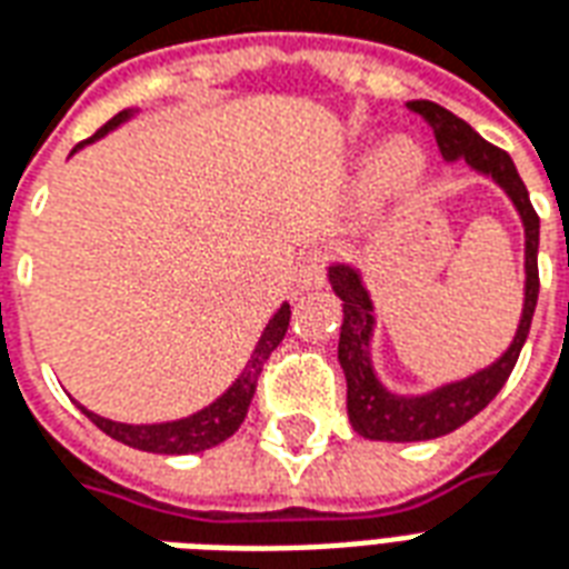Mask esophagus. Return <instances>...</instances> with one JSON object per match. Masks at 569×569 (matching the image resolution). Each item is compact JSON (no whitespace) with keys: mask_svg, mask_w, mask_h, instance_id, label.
Segmentation results:
<instances>
[{"mask_svg":"<svg viewBox=\"0 0 569 569\" xmlns=\"http://www.w3.org/2000/svg\"><path fill=\"white\" fill-rule=\"evenodd\" d=\"M326 268H328V252L326 250H310L301 259V268H298V286L301 289H317V286L326 283Z\"/></svg>","mask_w":569,"mask_h":569,"instance_id":"obj_1","label":"esophagus"}]
</instances>
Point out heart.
Masks as SVG:
<instances>
[{
	"instance_id": "b5f03b06",
	"label": "heart",
	"mask_w": 569,
	"mask_h": 569,
	"mask_svg": "<svg viewBox=\"0 0 569 569\" xmlns=\"http://www.w3.org/2000/svg\"><path fill=\"white\" fill-rule=\"evenodd\" d=\"M425 174V153L413 141L407 138H395L377 159L373 166V178L370 189L377 199H395L403 196L407 189H413Z\"/></svg>"
}]
</instances>
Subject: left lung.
<instances>
[{"label": "left lung", "mask_w": 569, "mask_h": 569, "mask_svg": "<svg viewBox=\"0 0 569 569\" xmlns=\"http://www.w3.org/2000/svg\"><path fill=\"white\" fill-rule=\"evenodd\" d=\"M410 111L419 113L425 123L435 129L437 147L443 159H465L467 166L488 174L503 192H507L521 222H525V307H521V322L509 349L495 365L479 370L467 380L449 382L443 389L428 391L419 398H403L391 395L377 373L370 368V331H373V305H370L368 289L361 286V277L349 264H331L328 280L331 289L343 301V326H340L338 359L347 373V413L352 428L368 440H386V443H416V440H435L449 431H456L470 422L479 410H486L488 401L503 389L509 373L519 361V352L531 331L533 307L540 292V271H537V247H540V217L533 210L528 189L521 183L519 171L512 166L507 150L488 144L482 134L446 111L435 102H410Z\"/></svg>", "instance_id": "obj_1"}]
</instances>
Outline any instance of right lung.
I'll list each match as a JSON object with an SVG mask.
<instances>
[{
	"label": "right lung",
	"instance_id": "right-lung-1",
	"mask_svg": "<svg viewBox=\"0 0 569 569\" xmlns=\"http://www.w3.org/2000/svg\"><path fill=\"white\" fill-rule=\"evenodd\" d=\"M132 111H120L117 117H111L108 123L99 129V132L81 141L78 147L90 144L96 138H102L104 132H111L113 126H120L123 120H129ZM74 147V150H78ZM71 150V153H74ZM289 317L292 310L289 305H283L273 319L264 326L262 338L252 349L250 361L238 380L231 382L229 391L217 398V401L199 410V413L187 416V419H178V422H159V425H123V422H111L104 416L90 413L87 407H81L87 419H90L96 428H102L104 435L120 440V443L132 446V449H141V452H156V456H189V452H204V449H213L220 446L222 440H229L241 422L247 419V410H250L252 395H256V386H259V373H262L264 361L271 359V352L280 347V340L286 338V328H289Z\"/></svg>",
	"mask_w": 569,
	"mask_h": 569
}]
</instances>
